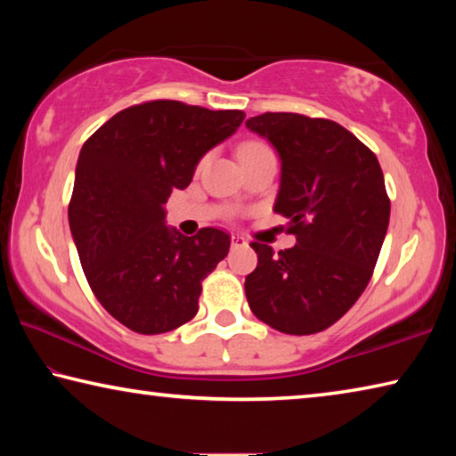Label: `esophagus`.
Listing matches in <instances>:
<instances>
[{"label":"esophagus","instance_id":"obj_1","mask_svg":"<svg viewBox=\"0 0 456 456\" xmlns=\"http://www.w3.org/2000/svg\"><path fill=\"white\" fill-rule=\"evenodd\" d=\"M247 245V239L243 235H231V247L237 249V247H245Z\"/></svg>","mask_w":456,"mask_h":456}]
</instances>
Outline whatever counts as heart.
Here are the masks:
<instances>
[{
  "label": "heart",
  "mask_w": 456,
  "mask_h": 456,
  "mask_svg": "<svg viewBox=\"0 0 456 456\" xmlns=\"http://www.w3.org/2000/svg\"><path fill=\"white\" fill-rule=\"evenodd\" d=\"M261 149H267V146L261 142H245V144H241V149H239V157H243V154H247V152L261 151Z\"/></svg>",
  "instance_id": "heart-1"
}]
</instances>
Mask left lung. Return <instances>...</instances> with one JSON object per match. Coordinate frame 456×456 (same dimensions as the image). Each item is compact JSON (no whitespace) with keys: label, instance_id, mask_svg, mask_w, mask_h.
<instances>
[{"label":"left lung","instance_id":"8db88e82","mask_svg":"<svg viewBox=\"0 0 456 456\" xmlns=\"http://www.w3.org/2000/svg\"><path fill=\"white\" fill-rule=\"evenodd\" d=\"M245 126L280 154L273 211L297 239L280 253L251 243L257 267L245 277L247 302L277 331L318 334L356 304L380 256L390 221L380 163L334 120L265 112Z\"/></svg>","mask_w":456,"mask_h":456}]
</instances>
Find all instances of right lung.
Wrapping results in <instances>:
<instances>
[{
    "label": "right lung",
    "mask_w": 456,
    "mask_h": 456,
    "mask_svg": "<svg viewBox=\"0 0 456 456\" xmlns=\"http://www.w3.org/2000/svg\"><path fill=\"white\" fill-rule=\"evenodd\" d=\"M243 118L241 110L151 100L114 114L82 146L68 207L74 243L98 302L136 334H165L195 318L200 281L229 253L225 231L184 237L167 227L165 203Z\"/></svg>",
    "instance_id": "right-lung-1"
}]
</instances>
